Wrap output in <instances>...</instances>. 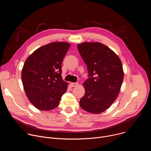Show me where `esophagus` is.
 Listing matches in <instances>:
<instances>
[{
	"mask_svg": "<svg viewBox=\"0 0 151 151\" xmlns=\"http://www.w3.org/2000/svg\"><path fill=\"white\" fill-rule=\"evenodd\" d=\"M79 85V83L78 82H72L71 83V86L72 87H76Z\"/></svg>",
	"mask_w": 151,
	"mask_h": 151,
	"instance_id": "obj_1",
	"label": "esophagus"
}]
</instances>
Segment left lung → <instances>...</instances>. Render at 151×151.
<instances>
[{
	"mask_svg": "<svg viewBox=\"0 0 151 151\" xmlns=\"http://www.w3.org/2000/svg\"><path fill=\"white\" fill-rule=\"evenodd\" d=\"M77 47L89 76L82 84L85 92L80 106L89 113L100 114L110 107L120 92L124 75L121 61L100 42H85Z\"/></svg>",
	"mask_w": 151,
	"mask_h": 151,
	"instance_id": "left-lung-1",
	"label": "left lung"
}]
</instances>
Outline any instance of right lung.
<instances>
[{"label": "right lung", "instance_id": "obj_1", "mask_svg": "<svg viewBox=\"0 0 151 151\" xmlns=\"http://www.w3.org/2000/svg\"><path fill=\"white\" fill-rule=\"evenodd\" d=\"M70 47L67 42H53L36 50L26 60L21 79L26 96L39 110L57 107L67 91L61 76V63Z\"/></svg>", "mask_w": 151, "mask_h": 151}]
</instances>
